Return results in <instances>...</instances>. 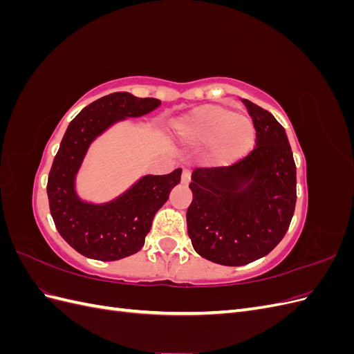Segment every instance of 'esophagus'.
Masks as SVG:
<instances>
[{"mask_svg": "<svg viewBox=\"0 0 354 354\" xmlns=\"http://www.w3.org/2000/svg\"><path fill=\"white\" fill-rule=\"evenodd\" d=\"M189 181H190V171L186 168L183 169V174H181V183L189 185Z\"/></svg>", "mask_w": 354, "mask_h": 354, "instance_id": "obj_1", "label": "esophagus"}]
</instances>
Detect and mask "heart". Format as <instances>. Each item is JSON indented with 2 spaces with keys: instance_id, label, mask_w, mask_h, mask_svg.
Returning <instances> with one entry per match:
<instances>
[{
  "instance_id": "b5f03b06",
  "label": "heart",
  "mask_w": 354,
  "mask_h": 354,
  "mask_svg": "<svg viewBox=\"0 0 354 354\" xmlns=\"http://www.w3.org/2000/svg\"><path fill=\"white\" fill-rule=\"evenodd\" d=\"M178 140L192 147H207L214 167H230L248 155L257 140L251 120L221 106H199L174 122Z\"/></svg>"
}]
</instances>
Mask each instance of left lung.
I'll use <instances>...</instances> for the list:
<instances>
[{"label": "left lung", "instance_id": "1", "mask_svg": "<svg viewBox=\"0 0 354 354\" xmlns=\"http://www.w3.org/2000/svg\"><path fill=\"white\" fill-rule=\"evenodd\" d=\"M257 130V147L230 167L192 173L187 233L195 251L221 266H245L282 241L297 201V168L285 128L242 99Z\"/></svg>", "mask_w": 354, "mask_h": 354}]
</instances>
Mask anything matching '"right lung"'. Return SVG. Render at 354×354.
<instances>
[{"mask_svg":"<svg viewBox=\"0 0 354 354\" xmlns=\"http://www.w3.org/2000/svg\"><path fill=\"white\" fill-rule=\"evenodd\" d=\"M160 106L158 99L112 93L90 103L68 125L48 174L50 212L60 236L75 251L100 261H115L140 251L158 209L180 183L181 168L165 176L146 174L108 202L84 201L77 176L91 143L128 118H140Z\"/></svg>","mask_w":354,"mask_h":354,"instance_id":"add662e5","label":"right lung"}]
</instances>
